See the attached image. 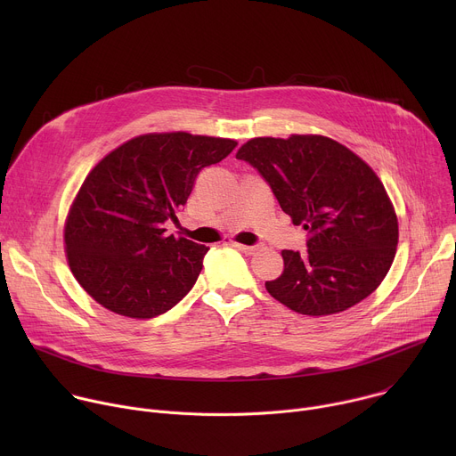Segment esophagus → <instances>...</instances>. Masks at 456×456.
Returning <instances> with one entry per match:
<instances>
[{"label":"esophagus","instance_id":"1","mask_svg":"<svg viewBox=\"0 0 456 456\" xmlns=\"http://www.w3.org/2000/svg\"><path fill=\"white\" fill-rule=\"evenodd\" d=\"M232 247L240 248L245 254H254L259 248V245H243V243H236V241H232Z\"/></svg>","mask_w":456,"mask_h":456}]
</instances>
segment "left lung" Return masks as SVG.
<instances>
[{
  "mask_svg": "<svg viewBox=\"0 0 456 456\" xmlns=\"http://www.w3.org/2000/svg\"><path fill=\"white\" fill-rule=\"evenodd\" d=\"M236 159L269 182L281 209L310 238L306 252L281 250L283 273L269 294L303 315H330L368 297L386 278L399 243L395 208L377 173L322 135L256 137Z\"/></svg>",
  "mask_w": 456,
  "mask_h": 456,
  "instance_id": "left-lung-1",
  "label": "left lung"
}]
</instances>
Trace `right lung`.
<instances>
[{
    "label": "right lung",
    "mask_w": 456,
    "mask_h": 456,
    "mask_svg": "<svg viewBox=\"0 0 456 456\" xmlns=\"http://www.w3.org/2000/svg\"><path fill=\"white\" fill-rule=\"evenodd\" d=\"M236 141L187 132L144 134L110 151L86 175L64 222L69 267L99 305L151 319L197 283L209 250L167 236L197 175L224 160Z\"/></svg>",
    "instance_id": "obj_1"
}]
</instances>
